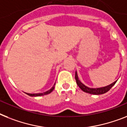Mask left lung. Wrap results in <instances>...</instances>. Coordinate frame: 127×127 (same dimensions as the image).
Segmentation results:
<instances>
[{
    "label": "left lung",
    "mask_w": 127,
    "mask_h": 127,
    "mask_svg": "<svg viewBox=\"0 0 127 127\" xmlns=\"http://www.w3.org/2000/svg\"><path fill=\"white\" fill-rule=\"evenodd\" d=\"M75 79H76V84L78 86V87L81 89L83 92L88 93V94H93V95H100V94H104L108 92L109 90L112 88V87L114 86V84L116 83V81L112 83L111 84L106 86L104 87H101V88H89V87L86 86V85L84 84L83 83H82L80 80L78 78V75H77V72H75Z\"/></svg>",
    "instance_id": "left-lung-1"
}]
</instances>
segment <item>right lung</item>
I'll return each mask as SVG.
<instances>
[{
    "label": "right lung",
    "instance_id": "obj_1",
    "mask_svg": "<svg viewBox=\"0 0 127 127\" xmlns=\"http://www.w3.org/2000/svg\"><path fill=\"white\" fill-rule=\"evenodd\" d=\"M54 86H55V84H54V86H52L50 90H48V91H47V92H43V93H39V94H28V93H26V94H27L28 95H29V96H31V97H39V96L45 95H47V94H51V92H52V91H53V90L54 89Z\"/></svg>",
    "mask_w": 127,
    "mask_h": 127
}]
</instances>
